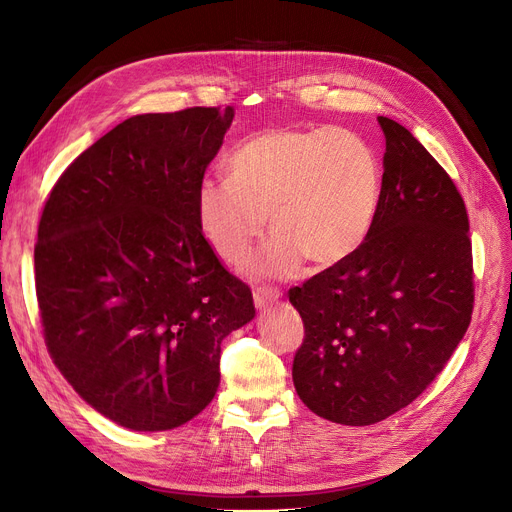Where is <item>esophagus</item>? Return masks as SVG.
<instances>
[{"mask_svg":"<svg viewBox=\"0 0 512 512\" xmlns=\"http://www.w3.org/2000/svg\"><path fill=\"white\" fill-rule=\"evenodd\" d=\"M277 300H279V289H273V287H256L254 289V304L260 310L275 304Z\"/></svg>","mask_w":512,"mask_h":512,"instance_id":"obj_1","label":"esophagus"}]
</instances>
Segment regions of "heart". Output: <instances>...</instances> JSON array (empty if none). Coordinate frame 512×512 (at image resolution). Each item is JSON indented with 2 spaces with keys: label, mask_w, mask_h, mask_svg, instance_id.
Listing matches in <instances>:
<instances>
[{
  "label": "heart",
  "mask_w": 512,
  "mask_h": 512,
  "mask_svg": "<svg viewBox=\"0 0 512 512\" xmlns=\"http://www.w3.org/2000/svg\"><path fill=\"white\" fill-rule=\"evenodd\" d=\"M229 177H204L196 193L198 223L227 262L246 258L254 277L296 271L308 260L329 269L367 239L379 206L381 168L375 150L342 127L266 129L243 141L227 162Z\"/></svg>",
  "instance_id": "heart-1"
}]
</instances>
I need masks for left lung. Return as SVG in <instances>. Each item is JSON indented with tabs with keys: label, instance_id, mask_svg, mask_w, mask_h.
Instances as JSON below:
<instances>
[{
	"label": "left lung",
	"instance_id": "1",
	"mask_svg": "<svg viewBox=\"0 0 512 512\" xmlns=\"http://www.w3.org/2000/svg\"><path fill=\"white\" fill-rule=\"evenodd\" d=\"M385 137L379 206L362 246L289 302L304 321L300 400L331 423L373 425L419 398L465 337L473 256L465 202L419 139L377 116Z\"/></svg>",
	"mask_w": 512,
	"mask_h": 512
}]
</instances>
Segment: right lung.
<instances>
[{
    "label": "right lung",
    "mask_w": 512,
    "mask_h": 512,
    "mask_svg": "<svg viewBox=\"0 0 512 512\" xmlns=\"http://www.w3.org/2000/svg\"><path fill=\"white\" fill-rule=\"evenodd\" d=\"M233 108L137 114L72 162L45 202L35 285L45 346L75 392L133 431L212 402L252 291L212 252L196 193Z\"/></svg>",
    "instance_id": "add662e5"
}]
</instances>
